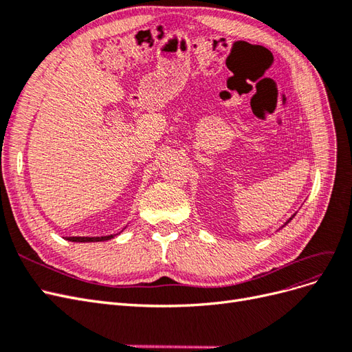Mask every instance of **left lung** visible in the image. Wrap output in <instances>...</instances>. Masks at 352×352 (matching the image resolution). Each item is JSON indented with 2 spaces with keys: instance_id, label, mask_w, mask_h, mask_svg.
<instances>
[{
  "instance_id": "obj_1",
  "label": "left lung",
  "mask_w": 352,
  "mask_h": 352,
  "mask_svg": "<svg viewBox=\"0 0 352 352\" xmlns=\"http://www.w3.org/2000/svg\"><path fill=\"white\" fill-rule=\"evenodd\" d=\"M294 216H295V214H294ZM294 216H292V217H291V219H289V220H287V221H286V223H285V225H283V226H286V225H287V223H289V221H291V220H292V219H294ZM283 226H282V228H283Z\"/></svg>"
}]
</instances>
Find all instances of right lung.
<instances>
[{"label":"right lung","mask_w":352,"mask_h":352,"mask_svg":"<svg viewBox=\"0 0 352 352\" xmlns=\"http://www.w3.org/2000/svg\"><path fill=\"white\" fill-rule=\"evenodd\" d=\"M114 238V235H107V236H67V241L72 242H102V241H109Z\"/></svg>","instance_id":"1"}]
</instances>
